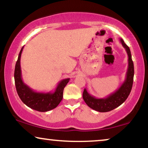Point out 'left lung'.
Segmentation results:
<instances>
[{
  "mask_svg": "<svg viewBox=\"0 0 148 148\" xmlns=\"http://www.w3.org/2000/svg\"><path fill=\"white\" fill-rule=\"evenodd\" d=\"M120 41L126 50L128 55V68L126 73V77L120 88L104 98H96L90 95L86 88L83 93V98L86 104L93 110L100 112H106L117 108L123 104L130 94L133 86L134 76V65L131 58V54L129 46L125 43L122 38Z\"/></svg>",
  "mask_w": 148,
  "mask_h": 148,
  "instance_id": "left-lung-1",
  "label": "left lung"
}]
</instances>
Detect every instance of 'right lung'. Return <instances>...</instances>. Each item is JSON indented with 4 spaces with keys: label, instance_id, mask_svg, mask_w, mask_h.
Listing matches in <instances>:
<instances>
[{
    "label": "right lung",
    "instance_id": "add662e5",
    "mask_svg": "<svg viewBox=\"0 0 148 148\" xmlns=\"http://www.w3.org/2000/svg\"><path fill=\"white\" fill-rule=\"evenodd\" d=\"M23 49V46L19 54L14 73L16 90L20 99L26 106L39 112H47L55 108L61 102L64 88L69 82L70 79H64L60 81L53 92H35L22 80L20 60Z\"/></svg>",
    "mask_w": 148,
    "mask_h": 148
}]
</instances>
